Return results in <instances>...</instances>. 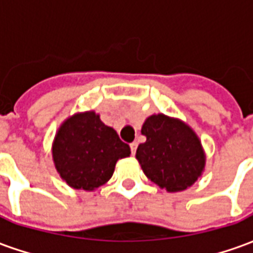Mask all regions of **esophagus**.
Returning <instances> with one entry per match:
<instances>
[{
  "instance_id": "1",
  "label": "esophagus",
  "mask_w": 253,
  "mask_h": 253,
  "mask_svg": "<svg viewBox=\"0 0 253 253\" xmlns=\"http://www.w3.org/2000/svg\"><path fill=\"white\" fill-rule=\"evenodd\" d=\"M137 148H138V143L137 142H131L130 143V149H131V153L135 154L137 152Z\"/></svg>"
}]
</instances>
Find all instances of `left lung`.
I'll list each match as a JSON object with an SVG mask.
<instances>
[{
  "mask_svg": "<svg viewBox=\"0 0 253 253\" xmlns=\"http://www.w3.org/2000/svg\"><path fill=\"white\" fill-rule=\"evenodd\" d=\"M141 131L146 142L138 146L135 157L143 173L169 192L192 186L205 168V153L195 132L163 114L149 116Z\"/></svg>",
  "mask_w": 253,
  "mask_h": 253,
  "instance_id": "1",
  "label": "left lung"
}]
</instances>
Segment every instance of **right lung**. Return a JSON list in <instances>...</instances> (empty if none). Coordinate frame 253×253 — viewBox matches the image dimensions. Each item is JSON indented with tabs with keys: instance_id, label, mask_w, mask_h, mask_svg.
I'll use <instances>...</instances> for the list:
<instances>
[{
	"instance_id": "right-lung-1",
	"label": "right lung",
	"mask_w": 253,
	"mask_h": 253,
	"mask_svg": "<svg viewBox=\"0 0 253 253\" xmlns=\"http://www.w3.org/2000/svg\"><path fill=\"white\" fill-rule=\"evenodd\" d=\"M130 153V146L93 111L69 118L52 145V159L61 177L73 188L85 191L105 184L116 161Z\"/></svg>"
}]
</instances>
